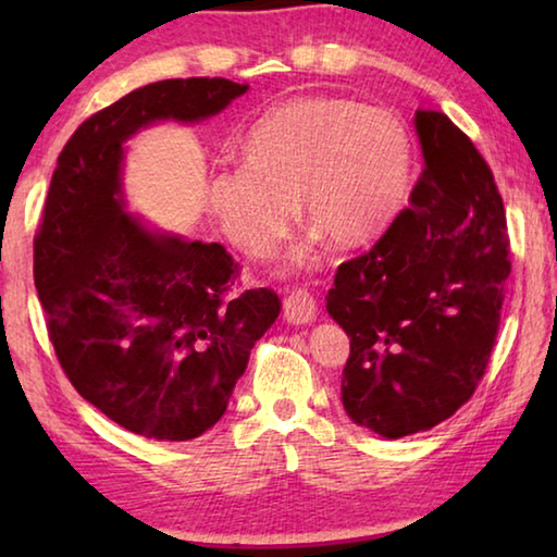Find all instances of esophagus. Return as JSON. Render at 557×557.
<instances>
[{"mask_svg":"<svg viewBox=\"0 0 557 557\" xmlns=\"http://www.w3.org/2000/svg\"><path fill=\"white\" fill-rule=\"evenodd\" d=\"M282 314H285L287 324L305 326L317 317V301L307 289H297L285 299V305H282Z\"/></svg>","mask_w":557,"mask_h":557,"instance_id":"esophagus-1","label":"esophagus"}]
</instances>
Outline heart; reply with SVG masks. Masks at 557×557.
<instances>
[{
	"label": "heart",
	"mask_w": 557,
	"mask_h": 557,
	"mask_svg": "<svg viewBox=\"0 0 557 557\" xmlns=\"http://www.w3.org/2000/svg\"><path fill=\"white\" fill-rule=\"evenodd\" d=\"M243 166L206 176L203 209L245 258L265 260L299 221L351 248L383 228L412 182L400 115L351 98L297 96L270 108L243 143Z\"/></svg>",
	"instance_id": "heart-1"
}]
</instances>
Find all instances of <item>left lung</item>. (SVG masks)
Segmentation results:
<instances>
[{
  "mask_svg": "<svg viewBox=\"0 0 557 557\" xmlns=\"http://www.w3.org/2000/svg\"><path fill=\"white\" fill-rule=\"evenodd\" d=\"M425 169L369 250L342 262L326 312L351 338L342 400L356 425L400 440L465 405L486 371L508 260L492 169L445 112H414Z\"/></svg>",
  "mask_w": 557,
  "mask_h": 557,
  "instance_id": "1",
  "label": "left lung"
}]
</instances>
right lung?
I'll use <instances>...</instances> for the list:
<instances>
[{
    "instance_id": "right-lung-1",
    "label": "right lung",
    "mask_w": 557,
    "mask_h": 557,
    "mask_svg": "<svg viewBox=\"0 0 557 557\" xmlns=\"http://www.w3.org/2000/svg\"><path fill=\"white\" fill-rule=\"evenodd\" d=\"M243 92L225 78L149 83L83 122L51 176L34 240L51 344L73 388L135 435L211 430L280 317L272 289L233 292L223 245L149 228L122 191L127 139L154 122L196 125Z\"/></svg>"
}]
</instances>
